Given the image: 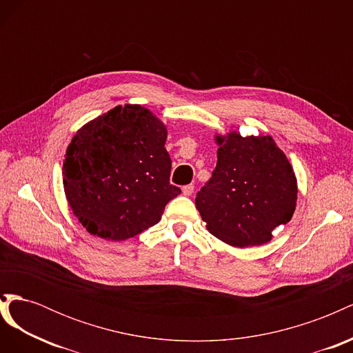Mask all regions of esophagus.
Masks as SVG:
<instances>
[{"label":"esophagus","instance_id":"34e87169","mask_svg":"<svg viewBox=\"0 0 353 353\" xmlns=\"http://www.w3.org/2000/svg\"><path fill=\"white\" fill-rule=\"evenodd\" d=\"M193 193H194V185L193 184H188V185L183 187V194L184 196H191Z\"/></svg>","mask_w":353,"mask_h":353}]
</instances>
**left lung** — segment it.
Segmentation results:
<instances>
[{"label":"left lung","mask_w":353,"mask_h":353,"mask_svg":"<svg viewBox=\"0 0 353 353\" xmlns=\"http://www.w3.org/2000/svg\"><path fill=\"white\" fill-rule=\"evenodd\" d=\"M216 168L196 197L208 230L234 248L261 245L292 219L297 201L293 166L270 135H215Z\"/></svg>","instance_id":"1"}]
</instances>
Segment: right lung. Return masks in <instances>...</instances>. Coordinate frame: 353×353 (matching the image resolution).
I'll use <instances>...</instances> for the list:
<instances>
[{
	"instance_id": "right-lung-1",
	"label": "right lung",
	"mask_w": 353,
	"mask_h": 353,
	"mask_svg": "<svg viewBox=\"0 0 353 353\" xmlns=\"http://www.w3.org/2000/svg\"><path fill=\"white\" fill-rule=\"evenodd\" d=\"M166 125L140 104L116 105L73 135L63 187L92 236L122 241L160 221L181 190L169 183Z\"/></svg>"
}]
</instances>
